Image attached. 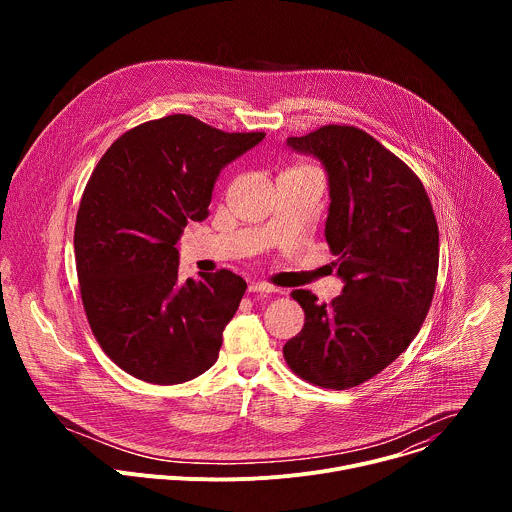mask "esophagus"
Listing matches in <instances>:
<instances>
[{
	"label": "esophagus",
	"mask_w": 512,
	"mask_h": 512,
	"mask_svg": "<svg viewBox=\"0 0 512 512\" xmlns=\"http://www.w3.org/2000/svg\"><path fill=\"white\" fill-rule=\"evenodd\" d=\"M249 291H251V294H273V291H277V289L269 283H263V281H251Z\"/></svg>",
	"instance_id": "esophagus-1"
}]
</instances>
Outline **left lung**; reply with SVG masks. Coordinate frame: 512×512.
<instances>
[{"label": "left lung", "instance_id": "1", "mask_svg": "<svg viewBox=\"0 0 512 512\" xmlns=\"http://www.w3.org/2000/svg\"><path fill=\"white\" fill-rule=\"evenodd\" d=\"M285 145L326 170L324 235L344 287L330 306L308 289L291 291L306 324L283 356L318 387H356L417 336L435 291L440 231L419 178L362 129L326 125Z\"/></svg>", "mask_w": 512, "mask_h": 512}]
</instances>
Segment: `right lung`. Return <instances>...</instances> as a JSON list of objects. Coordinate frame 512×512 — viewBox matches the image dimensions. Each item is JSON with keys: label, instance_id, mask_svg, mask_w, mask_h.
I'll list each match as a JSON object with an SVG mask.
<instances>
[{"label": "right lung", "instance_id": "right-lung-1", "mask_svg": "<svg viewBox=\"0 0 512 512\" xmlns=\"http://www.w3.org/2000/svg\"><path fill=\"white\" fill-rule=\"evenodd\" d=\"M263 137L170 115L99 160L77 214V273L95 338L131 377L178 385L216 362L247 283L227 269L180 281L178 241L208 216L221 170Z\"/></svg>", "mask_w": 512, "mask_h": 512}]
</instances>
